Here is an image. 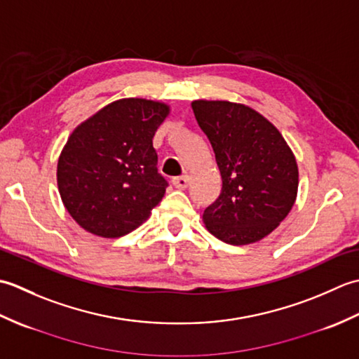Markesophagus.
I'll use <instances>...</instances> for the list:
<instances>
[{"mask_svg":"<svg viewBox=\"0 0 359 359\" xmlns=\"http://www.w3.org/2000/svg\"><path fill=\"white\" fill-rule=\"evenodd\" d=\"M188 175H180V177H174L172 179V185L177 189H185L188 187Z\"/></svg>","mask_w":359,"mask_h":359,"instance_id":"obj_1","label":"esophagus"}]
</instances>
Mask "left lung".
Here are the masks:
<instances>
[{
	"mask_svg": "<svg viewBox=\"0 0 359 359\" xmlns=\"http://www.w3.org/2000/svg\"><path fill=\"white\" fill-rule=\"evenodd\" d=\"M222 177L217 201L203 211L207 230L230 245H248L276 230L293 208L299 171L279 129L243 103L194 100Z\"/></svg>",
	"mask_w": 359,
	"mask_h": 359,
	"instance_id": "left-lung-1",
	"label": "left lung"
}]
</instances>
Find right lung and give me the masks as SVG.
<instances>
[{
  "mask_svg": "<svg viewBox=\"0 0 359 359\" xmlns=\"http://www.w3.org/2000/svg\"><path fill=\"white\" fill-rule=\"evenodd\" d=\"M170 104L120 98L74 129L60 152L57 185L83 230L116 239L139 228L165 196L152 147Z\"/></svg>",
  "mask_w": 359,
  "mask_h": 359,
  "instance_id": "obj_1",
  "label": "right lung"
}]
</instances>
